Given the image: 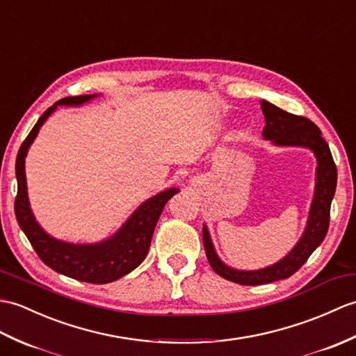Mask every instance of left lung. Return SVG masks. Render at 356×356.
<instances>
[{"instance_id": "obj_1", "label": "left lung", "mask_w": 356, "mask_h": 356, "mask_svg": "<svg viewBox=\"0 0 356 356\" xmlns=\"http://www.w3.org/2000/svg\"><path fill=\"white\" fill-rule=\"evenodd\" d=\"M262 112L266 115V127L262 135L276 145L308 147L317 158V184L316 195L311 206L309 220L300 241L282 261L275 266L256 270L241 271L225 266L213 249L208 229L203 227V245L212 270L230 282L239 285H264L275 280L288 279L308 261L312 252L323 241L330 218V203L337 188V167L329 145L321 138L320 129L311 120L286 112L268 102H261Z\"/></svg>"}]
</instances>
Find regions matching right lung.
I'll list each match as a JSON object with an SVG mask.
<instances>
[{
    "label": "right lung",
    "mask_w": 356,
    "mask_h": 356,
    "mask_svg": "<svg viewBox=\"0 0 356 356\" xmlns=\"http://www.w3.org/2000/svg\"><path fill=\"white\" fill-rule=\"evenodd\" d=\"M95 95H77L65 97L56 102L51 107L40 115V118L31 129L29 136L24 139L16 156V180H18V194L15 198V216L19 227L29 238L33 249L38 253L40 261L49 268L72 279L89 284H109L122 276L129 275L140 262L145 259L152 244L154 232L163 206L170 198L179 193L177 188H170L150 200L143 203L134 212L126 225H124L112 238L98 244H70L49 236L38 225L30 209L26 184V154L33 139L36 138L40 126L54 112L57 106L68 104L79 106L89 102Z\"/></svg>",
    "instance_id": "1"
}]
</instances>
